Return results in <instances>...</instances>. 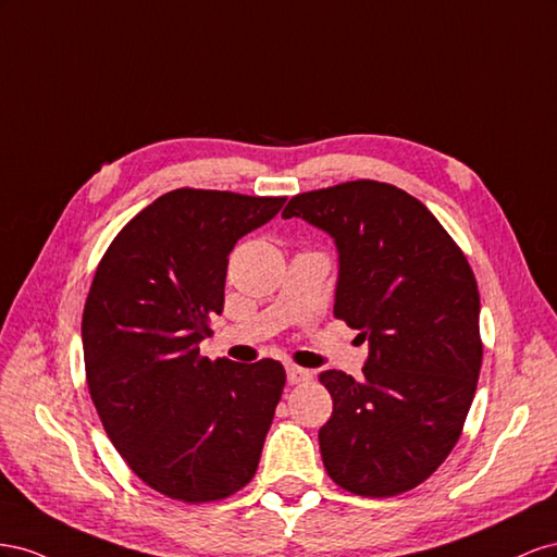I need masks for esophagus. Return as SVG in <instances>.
<instances>
[{"mask_svg": "<svg viewBox=\"0 0 557 557\" xmlns=\"http://www.w3.org/2000/svg\"><path fill=\"white\" fill-rule=\"evenodd\" d=\"M312 377V373L308 369H300L296 363H287V380L292 385H300V383H308Z\"/></svg>", "mask_w": 557, "mask_h": 557, "instance_id": "34e87169", "label": "esophagus"}]
</instances>
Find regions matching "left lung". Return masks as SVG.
<instances>
[{"instance_id": "8db88e82", "label": "left lung", "mask_w": 557, "mask_h": 557, "mask_svg": "<svg viewBox=\"0 0 557 557\" xmlns=\"http://www.w3.org/2000/svg\"><path fill=\"white\" fill-rule=\"evenodd\" d=\"M338 247L333 314L369 341L363 380L320 373L333 399L320 429L326 473L361 497L426 481L462 434L479 383V284L424 205L392 184L357 180L289 200Z\"/></svg>"}]
</instances>
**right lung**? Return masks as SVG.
Returning a JSON list of instances; mask_svg holds the SVG:
<instances>
[{"instance_id":"add662e5","label":"right lung","mask_w":557,"mask_h":557,"mask_svg":"<svg viewBox=\"0 0 557 557\" xmlns=\"http://www.w3.org/2000/svg\"><path fill=\"white\" fill-rule=\"evenodd\" d=\"M287 198L177 188L121 228L95 270L82 338L90 399L141 481L200 504L257 473L287 383L275 359L200 355L224 310L228 253Z\"/></svg>"}]
</instances>
